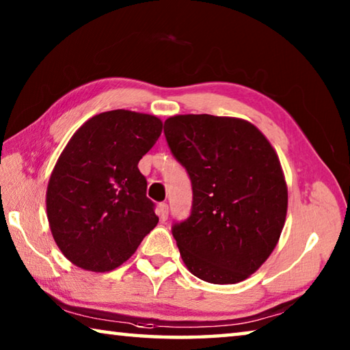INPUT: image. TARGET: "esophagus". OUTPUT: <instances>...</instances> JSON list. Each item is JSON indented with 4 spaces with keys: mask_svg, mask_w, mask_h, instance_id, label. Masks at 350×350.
I'll list each match as a JSON object with an SVG mask.
<instances>
[{
    "mask_svg": "<svg viewBox=\"0 0 350 350\" xmlns=\"http://www.w3.org/2000/svg\"><path fill=\"white\" fill-rule=\"evenodd\" d=\"M157 213H159V216H161L162 221H167V219H168V204H165V202L159 204L157 205Z\"/></svg>",
    "mask_w": 350,
    "mask_h": 350,
    "instance_id": "esophagus-1",
    "label": "esophagus"
}]
</instances>
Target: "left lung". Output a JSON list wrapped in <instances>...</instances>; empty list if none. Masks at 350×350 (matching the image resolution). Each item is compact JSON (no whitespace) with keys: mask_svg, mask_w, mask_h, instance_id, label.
<instances>
[{"mask_svg":"<svg viewBox=\"0 0 350 350\" xmlns=\"http://www.w3.org/2000/svg\"><path fill=\"white\" fill-rule=\"evenodd\" d=\"M165 139L191 180L189 216L171 227L187 269L236 284L273 252L287 215V185L273 146L242 118L210 114L165 120Z\"/></svg>","mask_w":350,"mask_h":350,"instance_id":"1","label":"left lung"}]
</instances>
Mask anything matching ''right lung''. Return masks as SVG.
I'll list each match as a JSON object with an SVG mask.
<instances>
[{
    "label": "right lung",
    "mask_w": 350,
    "mask_h": 350,
    "mask_svg": "<svg viewBox=\"0 0 350 350\" xmlns=\"http://www.w3.org/2000/svg\"><path fill=\"white\" fill-rule=\"evenodd\" d=\"M162 133L161 118L116 109L79 128L52 171L47 219L77 267L111 271L133 256L159 217L137 165Z\"/></svg>",
    "instance_id": "right-lung-1"
}]
</instances>
